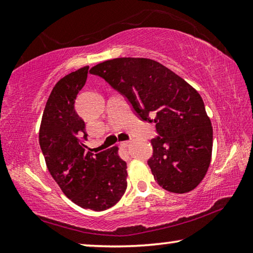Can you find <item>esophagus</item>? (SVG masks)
Here are the masks:
<instances>
[{
	"label": "esophagus",
	"instance_id": "esophagus-1",
	"mask_svg": "<svg viewBox=\"0 0 253 253\" xmlns=\"http://www.w3.org/2000/svg\"><path fill=\"white\" fill-rule=\"evenodd\" d=\"M120 145H122L123 147H128L130 145V142L129 141H125V142H122L120 143Z\"/></svg>",
	"mask_w": 253,
	"mask_h": 253
}]
</instances>
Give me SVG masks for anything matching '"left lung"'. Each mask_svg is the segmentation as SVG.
Listing matches in <instances>:
<instances>
[{
    "label": "left lung",
    "mask_w": 253,
    "mask_h": 253,
    "mask_svg": "<svg viewBox=\"0 0 253 253\" xmlns=\"http://www.w3.org/2000/svg\"><path fill=\"white\" fill-rule=\"evenodd\" d=\"M90 73L102 78L127 100L134 114L154 123L148 159L163 189L184 194L205 177L211 158L213 128L200 94L162 64L148 58L123 57L100 63Z\"/></svg>",
    "instance_id": "8db88e82"
}]
</instances>
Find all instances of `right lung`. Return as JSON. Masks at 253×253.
<instances>
[{
	"label": "right lung",
	"mask_w": 253,
	"mask_h": 253,
	"mask_svg": "<svg viewBox=\"0 0 253 253\" xmlns=\"http://www.w3.org/2000/svg\"><path fill=\"white\" fill-rule=\"evenodd\" d=\"M84 66L55 84L47 100L39 144L48 171L72 202L100 211L117 204L127 188V166L118 147L97 154L85 152V123L75 110V100L86 82Z\"/></svg>",
	"instance_id": "add662e5"
}]
</instances>
